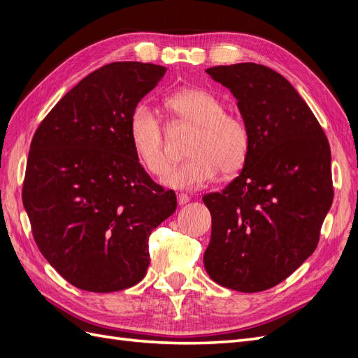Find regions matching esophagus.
<instances>
[{
	"label": "esophagus",
	"mask_w": 358,
	"mask_h": 358,
	"mask_svg": "<svg viewBox=\"0 0 358 358\" xmlns=\"http://www.w3.org/2000/svg\"><path fill=\"white\" fill-rule=\"evenodd\" d=\"M188 201H189V197L187 196V194H179V196H178V203H179V206L187 204Z\"/></svg>",
	"instance_id": "34e87169"
}]
</instances>
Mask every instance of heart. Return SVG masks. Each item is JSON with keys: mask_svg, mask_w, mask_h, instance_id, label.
I'll use <instances>...</instances> for the list:
<instances>
[{"mask_svg": "<svg viewBox=\"0 0 358 358\" xmlns=\"http://www.w3.org/2000/svg\"><path fill=\"white\" fill-rule=\"evenodd\" d=\"M175 124L196 127L187 154L189 158L171 166L161 183L173 189H197L222 173H234L246 161L251 137L239 116L224 112L213 94L188 88L170 95L166 101ZM129 140L134 154L149 173L161 175L169 164L166 129L159 116L146 104H138L129 116Z\"/></svg>", "mask_w": 358, "mask_h": 358, "instance_id": "heart-1", "label": "heart"}]
</instances>
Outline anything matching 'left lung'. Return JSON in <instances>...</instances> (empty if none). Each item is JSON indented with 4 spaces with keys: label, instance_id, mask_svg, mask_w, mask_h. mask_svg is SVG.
Listing matches in <instances>:
<instances>
[{
    "label": "left lung",
    "instance_id": "obj_1",
    "mask_svg": "<svg viewBox=\"0 0 358 358\" xmlns=\"http://www.w3.org/2000/svg\"><path fill=\"white\" fill-rule=\"evenodd\" d=\"M229 88L249 129L241 175L203 197L212 234L203 262L225 288L258 292L312 255L333 201L329 140L284 76L241 62L206 70Z\"/></svg>",
    "mask_w": 358,
    "mask_h": 358
}]
</instances>
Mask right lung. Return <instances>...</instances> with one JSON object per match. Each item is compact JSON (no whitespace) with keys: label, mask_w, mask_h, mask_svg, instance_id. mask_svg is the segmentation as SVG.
Listing matches in <instances>:
<instances>
[{"label":"right lung","mask_w":358,"mask_h":358,"mask_svg":"<svg viewBox=\"0 0 358 358\" xmlns=\"http://www.w3.org/2000/svg\"><path fill=\"white\" fill-rule=\"evenodd\" d=\"M166 70L107 64L64 95L32 137L22 189L32 236L49 264L80 289L138 284L150 233L176 210L175 191L150 179L128 133L134 107Z\"/></svg>","instance_id":"obj_1"}]
</instances>
